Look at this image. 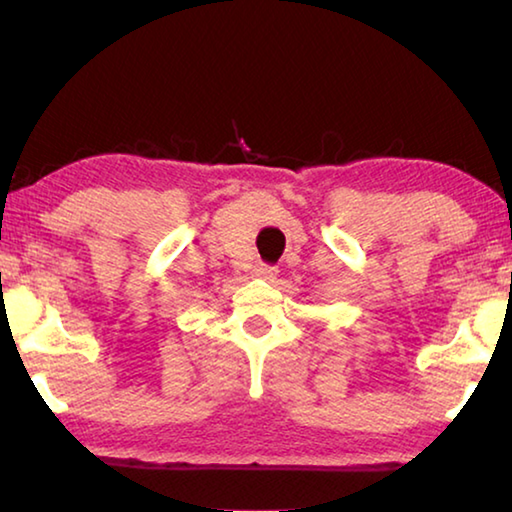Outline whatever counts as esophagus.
<instances>
[{
  "mask_svg": "<svg viewBox=\"0 0 512 512\" xmlns=\"http://www.w3.org/2000/svg\"><path fill=\"white\" fill-rule=\"evenodd\" d=\"M255 275L257 277H264V280H273V277L277 275V268L271 266V264H257Z\"/></svg>",
  "mask_w": 512,
  "mask_h": 512,
  "instance_id": "obj_1",
  "label": "esophagus"
}]
</instances>
